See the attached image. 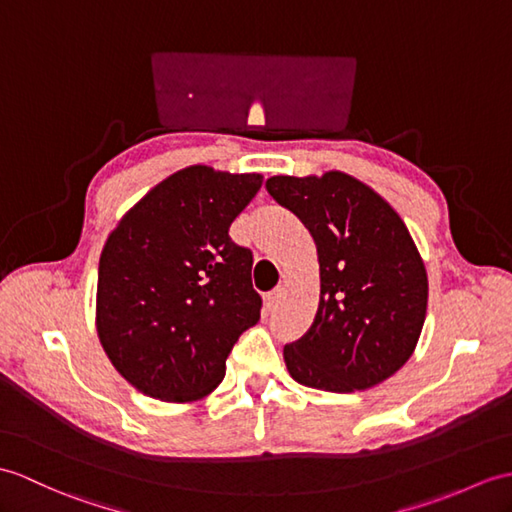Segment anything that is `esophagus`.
Returning <instances> with one entry per match:
<instances>
[{
  "instance_id": "34e87169",
  "label": "esophagus",
  "mask_w": 512,
  "mask_h": 512,
  "mask_svg": "<svg viewBox=\"0 0 512 512\" xmlns=\"http://www.w3.org/2000/svg\"><path fill=\"white\" fill-rule=\"evenodd\" d=\"M283 292L285 290L279 285V288H275V290L266 294V307H268V310H275V307L279 305V301L283 299Z\"/></svg>"
}]
</instances>
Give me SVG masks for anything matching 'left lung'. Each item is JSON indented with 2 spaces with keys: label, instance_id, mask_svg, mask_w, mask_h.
<instances>
[{
  "label": "left lung",
  "instance_id": "8db88e82",
  "mask_svg": "<svg viewBox=\"0 0 512 512\" xmlns=\"http://www.w3.org/2000/svg\"><path fill=\"white\" fill-rule=\"evenodd\" d=\"M266 189L312 233L320 266L314 323L283 349L292 379L353 392L395 375L414 353L427 312V272L399 213L338 170L272 176Z\"/></svg>",
  "mask_w": 512,
  "mask_h": 512
}]
</instances>
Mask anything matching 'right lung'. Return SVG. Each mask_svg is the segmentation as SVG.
Returning <instances> with one entry per match:
<instances>
[{"label": "right lung", "instance_id": "right-lung-1", "mask_svg": "<svg viewBox=\"0 0 512 512\" xmlns=\"http://www.w3.org/2000/svg\"><path fill=\"white\" fill-rule=\"evenodd\" d=\"M261 183V174L189 165L152 187L106 237L95 327L117 373L144 395L207 397L237 338L257 325L253 253L229 227Z\"/></svg>", "mask_w": 512, "mask_h": 512}]
</instances>
